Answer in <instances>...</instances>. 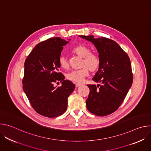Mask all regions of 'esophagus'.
<instances>
[{
    "mask_svg": "<svg viewBox=\"0 0 151 151\" xmlns=\"http://www.w3.org/2000/svg\"><path fill=\"white\" fill-rule=\"evenodd\" d=\"M82 84L81 83H76V87H79V86H81Z\"/></svg>",
    "mask_w": 151,
    "mask_h": 151,
    "instance_id": "esophagus-1",
    "label": "esophagus"
}]
</instances>
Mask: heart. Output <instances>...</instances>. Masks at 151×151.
<instances>
[{
  "mask_svg": "<svg viewBox=\"0 0 151 151\" xmlns=\"http://www.w3.org/2000/svg\"><path fill=\"white\" fill-rule=\"evenodd\" d=\"M72 52L82 57L81 68L73 70L67 75V78L74 82H82L85 78L89 74V68L91 70H97L100 64V58L99 55L90 52V49L83 45H79L72 49ZM60 66L63 69L69 68V63L66 57L61 55L58 58Z\"/></svg>",
  "mask_w": 151,
  "mask_h": 151,
  "instance_id": "b5f03b06",
  "label": "heart"
}]
</instances>
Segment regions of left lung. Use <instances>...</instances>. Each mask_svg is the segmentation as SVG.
Listing matches in <instances>:
<instances>
[{"label":"left lung","mask_w":151,"mask_h":151,"mask_svg":"<svg viewBox=\"0 0 151 151\" xmlns=\"http://www.w3.org/2000/svg\"><path fill=\"white\" fill-rule=\"evenodd\" d=\"M91 42L100 58L99 70L93 78L101 84L87 85L90 88L87 108L97 116H106L116 111L125 99L133 83L130 58L117 43L104 37L79 36Z\"/></svg>","instance_id":"obj_1"}]
</instances>
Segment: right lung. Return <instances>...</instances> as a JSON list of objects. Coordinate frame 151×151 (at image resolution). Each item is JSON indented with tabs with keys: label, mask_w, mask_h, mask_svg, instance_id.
Masks as SVG:
<instances>
[{
	"label": "right lung",
	"mask_w": 151,
	"mask_h": 151,
	"mask_svg": "<svg viewBox=\"0 0 151 151\" xmlns=\"http://www.w3.org/2000/svg\"><path fill=\"white\" fill-rule=\"evenodd\" d=\"M68 43L59 37L49 38L37 44L26 59L23 89L34 110L42 116L55 118L65 112L75 90V84L59 72L58 58ZM58 81L62 85L55 87Z\"/></svg>",
	"instance_id": "add662e5"
}]
</instances>
